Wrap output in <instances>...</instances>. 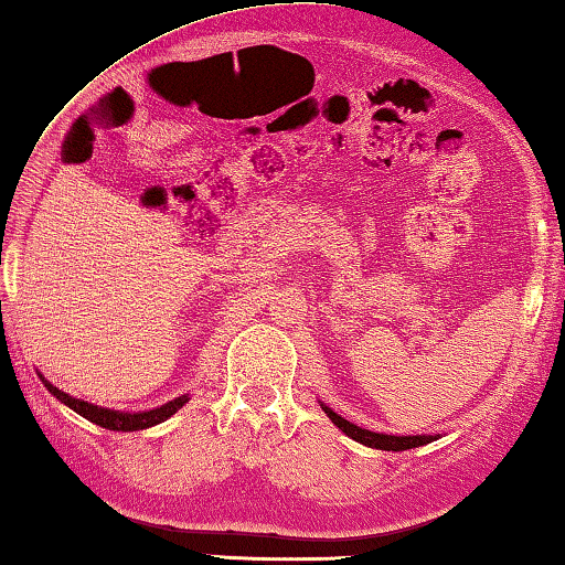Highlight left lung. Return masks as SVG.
I'll use <instances>...</instances> for the list:
<instances>
[{
	"mask_svg": "<svg viewBox=\"0 0 565 565\" xmlns=\"http://www.w3.org/2000/svg\"><path fill=\"white\" fill-rule=\"evenodd\" d=\"M321 409L323 413L331 417V423L343 429V433L355 439V443H361L365 447H373V449H385V452H405V449H413V447H423V445H429L435 443V439H439V435H385V433H371V429L365 427H358L353 423H348V419H343L338 413H333L331 407L321 403Z\"/></svg>",
	"mask_w": 565,
	"mask_h": 565,
	"instance_id": "8db88e82",
	"label": "left lung"
}]
</instances>
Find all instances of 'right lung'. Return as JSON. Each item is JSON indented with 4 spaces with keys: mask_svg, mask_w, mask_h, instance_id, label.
I'll return each mask as SVG.
<instances>
[{
    "mask_svg": "<svg viewBox=\"0 0 565 565\" xmlns=\"http://www.w3.org/2000/svg\"><path fill=\"white\" fill-rule=\"evenodd\" d=\"M39 377H41V383H44L49 393L58 399V403H64L66 407L74 409V413H78L81 417L90 419V423H96V425L106 427V429H113V433H136V429L156 427L160 423H166L168 417L175 415L184 403H190V395H180L175 399H170V403H166V405L146 409V413H120V409L98 407L94 403H88V399H78L74 395H68V393H64V390H58L56 385H51L41 373H39Z\"/></svg>",
    "mask_w": 565,
    "mask_h": 565,
    "instance_id": "add662e5",
    "label": "right lung"
}]
</instances>
